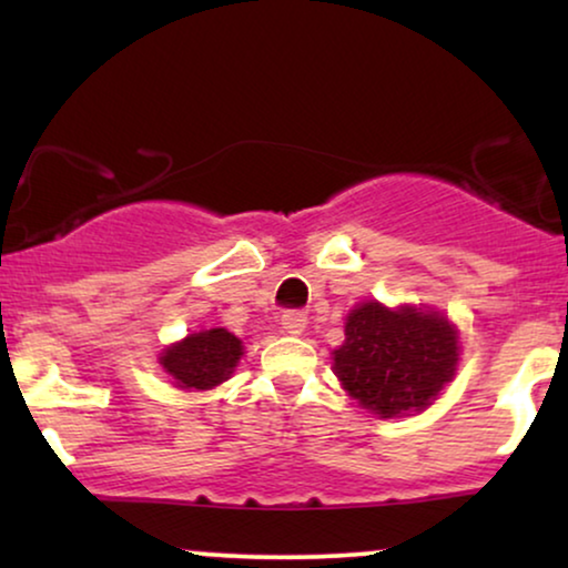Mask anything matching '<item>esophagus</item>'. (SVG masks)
Listing matches in <instances>:
<instances>
[{"mask_svg":"<svg viewBox=\"0 0 568 568\" xmlns=\"http://www.w3.org/2000/svg\"><path fill=\"white\" fill-rule=\"evenodd\" d=\"M282 328L292 336H300L307 328V315L300 313V310H290V313L282 315Z\"/></svg>","mask_w":568,"mask_h":568,"instance_id":"obj_1","label":"esophagus"}]
</instances>
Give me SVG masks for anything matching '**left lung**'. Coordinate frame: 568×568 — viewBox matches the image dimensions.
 Wrapping results in <instances>:
<instances>
[{
  "label": "left lung",
  "mask_w": 568,
  "mask_h": 568,
  "mask_svg": "<svg viewBox=\"0 0 568 568\" xmlns=\"http://www.w3.org/2000/svg\"><path fill=\"white\" fill-rule=\"evenodd\" d=\"M346 341L333 352V372L352 398L377 418L422 414L453 383L460 364L457 325L437 307L377 300L348 310Z\"/></svg>",
  "instance_id": "8db88e82"
}]
</instances>
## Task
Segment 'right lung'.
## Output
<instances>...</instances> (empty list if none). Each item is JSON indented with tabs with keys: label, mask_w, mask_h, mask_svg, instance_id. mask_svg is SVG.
<instances>
[{
	"label": "right lung",
	"mask_w": 568,
	"mask_h": 568,
	"mask_svg": "<svg viewBox=\"0 0 568 568\" xmlns=\"http://www.w3.org/2000/svg\"><path fill=\"white\" fill-rule=\"evenodd\" d=\"M245 354L243 341L227 328L193 331L162 348L160 367L168 372L178 390L204 393L227 383Z\"/></svg>",
	"instance_id": "obj_1"
}]
</instances>
